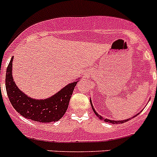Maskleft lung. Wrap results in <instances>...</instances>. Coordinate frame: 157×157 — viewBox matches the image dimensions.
I'll use <instances>...</instances> for the list:
<instances>
[{
	"label": "left lung",
	"mask_w": 157,
	"mask_h": 157,
	"mask_svg": "<svg viewBox=\"0 0 157 157\" xmlns=\"http://www.w3.org/2000/svg\"><path fill=\"white\" fill-rule=\"evenodd\" d=\"M90 103H91L92 108H93V111H94L95 114H96V116H97V117H99V118H100V120H103V121H104L105 122H108V123L113 124H122V123H124V122H126V121H129V118H128V119H127V120H123V121H112V120H108V119H107V118H106V119L103 118V117H102V116H100V115H99V114H98V113H96V110H95V109L93 108V104H92V101H91V100H90ZM138 114H139V113H137V114L135 115L134 117H136V116H137Z\"/></svg>",
	"instance_id": "left-lung-1"
}]
</instances>
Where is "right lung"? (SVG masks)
<instances>
[{
    "instance_id": "obj_1",
    "label": "right lung",
    "mask_w": 157,
    "mask_h": 157,
    "mask_svg": "<svg viewBox=\"0 0 157 157\" xmlns=\"http://www.w3.org/2000/svg\"><path fill=\"white\" fill-rule=\"evenodd\" d=\"M7 67L6 91L13 107L21 116L34 121L48 123L57 121L64 116L78 81L69 83L58 93L45 100H36L22 93L12 77V61Z\"/></svg>"
}]
</instances>
